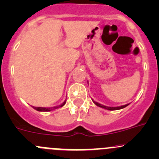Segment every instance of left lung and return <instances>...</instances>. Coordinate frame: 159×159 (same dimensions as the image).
<instances>
[{"label": "left lung", "mask_w": 159, "mask_h": 159, "mask_svg": "<svg viewBox=\"0 0 159 159\" xmlns=\"http://www.w3.org/2000/svg\"><path fill=\"white\" fill-rule=\"evenodd\" d=\"M93 100V99H92ZM93 102L94 103L96 104L97 106H99V107H101V108H103V109H107V110H118V109H124L125 107H126V106H128L129 104H126V105H124V106H117V107H109V106H103L102 105V104H99V102H95V101L93 100Z\"/></svg>", "instance_id": "obj_1"}]
</instances>
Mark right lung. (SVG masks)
Returning a JSON list of instances; mask_svg holds the SVG:
<instances>
[{
  "label": "right lung",
  "instance_id": "1",
  "mask_svg": "<svg viewBox=\"0 0 159 159\" xmlns=\"http://www.w3.org/2000/svg\"><path fill=\"white\" fill-rule=\"evenodd\" d=\"M66 103V100L64 101L63 102H62V104L58 106H54V107H51V108H45V107H34L33 106V108H34V109H36L37 111H51L53 110V109H58V108L60 107H62V106H63L65 105Z\"/></svg>",
  "mask_w": 159,
  "mask_h": 159
}]
</instances>
